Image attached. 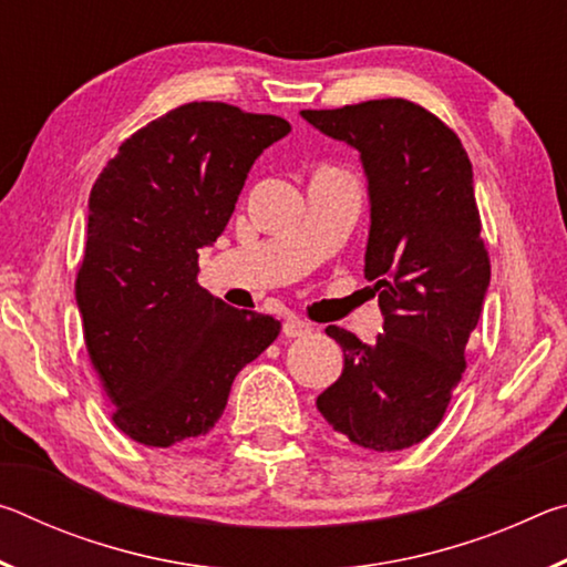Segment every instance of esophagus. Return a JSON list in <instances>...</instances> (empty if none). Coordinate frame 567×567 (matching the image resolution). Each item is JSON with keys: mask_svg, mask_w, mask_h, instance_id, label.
Segmentation results:
<instances>
[{"mask_svg": "<svg viewBox=\"0 0 567 567\" xmlns=\"http://www.w3.org/2000/svg\"><path fill=\"white\" fill-rule=\"evenodd\" d=\"M282 332L287 334V338H305V334L312 332V324L300 320V318H287L282 324Z\"/></svg>", "mask_w": 567, "mask_h": 567, "instance_id": "1", "label": "esophagus"}]
</instances>
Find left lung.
Wrapping results in <instances>:
<instances>
[{"instance_id":"1","label":"left lung","mask_w":567,"mask_h":567,"mask_svg":"<svg viewBox=\"0 0 567 567\" xmlns=\"http://www.w3.org/2000/svg\"><path fill=\"white\" fill-rule=\"evenodd\" d=\"M302 117L360 152L370 182L364 277L385 315L375 344L334 324L324 330L344 368L318 410L354 445L405 450L443 420L491 285L473 165L443 120L402 97Z\"/></svg>"}]
</instances>
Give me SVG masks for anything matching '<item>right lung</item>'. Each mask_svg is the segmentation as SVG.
Masks as SVG:
<instances>
[{"label": "right lung", "instance_id": "right-lung-1", "mask_svg": "<svg viewBox=\"0 0 567 567\" xmlns=\"http://www.w3.org/2000/svg\"><path fill=\"white\" fill-rule=\"evenodd\" d=\"M287 132L275 114L189 102L124 140L92 185L74 292L112 422L134 443L207 435L237 372L282 330L203 290L197 260L225 233L252 162Z\"/></svg>", "mask_w": 567, "mask_h": 567}]
</instances>
